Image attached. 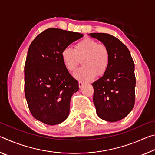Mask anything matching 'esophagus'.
<instances>
[{"label": "esophagus", "mask_w": 155, "mask_h": 155, "mask_svg": "<svg viewBox=\"0 0 155 155\" xmlns=\"http://www.w3.org/2000/svg\"><path fill=\"white\" fill-rule=\"evenodd\" d=\"M83 85H84V83L82 82V81H79V82H78V86H79L80 88L82 87Z\"/></svg>", "instance_id": "obj_1"}]
</instances>
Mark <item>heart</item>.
<instances>
[{
    "label": "heart",
    "mask_w": 155,
    "mask_h": 155,
    "mask_svg": "<svg viewBox=\"0 0 155 155\" xmlns=\"http://www.w3.org/2000/svg\"><path fill=\"white\" fill-rule=\"evenodd\" d=\"M61 59L65 68L74 72L81 64L83 66L74 73V77L83 81H90L96 75L103 77L109 68L110 53L105 44L91 38H85L75 44L74 50L65 47L62 50Z\"/></svg>",
    "instance_id": "1"
}]
</instances>
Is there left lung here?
<instances>
[{"label":"left lung","mask_w":155,"mask_h":155,"mask_svg":"<svg viewBox=\"0 0 155 155\" xmlns=\"http://www.w3.org/2000/svg\"><path fill=\"white\" fill-rule=\"evenodd\" d=\"M90 35L105 44L110 53L105 74L91 84L96 113L106 121H119L129 114L135 104L134 62L128 48L119 39L104 33Z\"/></svg>","instance_id":"1"}]
</instances>
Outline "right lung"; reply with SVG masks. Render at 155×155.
<instances>
[{"instance_id": "right-lung-1", "label": "right lung", "mask_w": 155, "mask_h": 155, "mask_svg": "<svg viewBox=\"0 0 155 155\" xmlns=\"http://www.w3.org/2000/svg\"><path fill=\"white\" fill-rule=\"evenodd\" d=\"M83 34L47 28L34 39L25 65V93L28 109L36 120L48 125L64 122L70 111L78 82L65 68L62 50Z\"/></svg>"}]
</instances>
